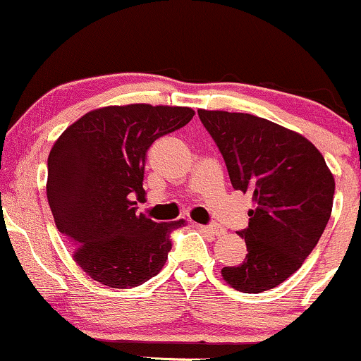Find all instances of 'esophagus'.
I'll list each match as a JSON object with an SVG mask.
<instances>
[{
	"mask_svg": "<svg viewBox=\"0 0 361 361\" xmlns=\"http://www.w3.org/2000/svg\"><path fill=\"white\" fill-rule=\"evenodd\" d=\"M197 228H200L201 232L213 235V237H221V235H225V228L220 225H197Z\"/></svg>",
	"mask_w": 361,
	"mask_h": 361,
	"instance_id": "esophagus-1",
	"label": "esophagus"
}]
</instances>
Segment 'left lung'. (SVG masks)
I'll return each instance as SVG.
<instances>
[{"instance_id":"obj_1","label":"left lung","mask_w":361,"mask_h":361,"mask_svg":"<svg viewBox=\"0 0 361 361\" xmlns=\"http://www.w3.org/2000/svg\"><path fill=\"white\" fill-rule=\"evenodd\" d=\"M220 148L233 189L252 194L242 264L221 276L244 293L281 285L317 245L333 212L334 177L322 153L300 133L244 112L200 109Z\"/></svg>"}]
</instances>
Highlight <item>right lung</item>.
<instances>
[{
  "instance_id": "add662e5",
  "label": "right lung",
  "mask_w": 361,
  "mask_h": 361,
  "mask_svg": "<svg viewBox=\"0 0 361 361\" xmlns=\"http://www.w3.org/2000/svg\"><path fill=\"white\" fill-rule=\"evenodd\" d=\"M191 107L107 105L80 117L47 159V201L73 259L109 288H133L159 274L170 233L185 221L157 224L136 213L143 173L157 137L192 119Z\"/></svg>"
}]
</instances>
